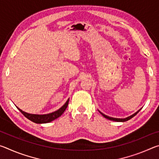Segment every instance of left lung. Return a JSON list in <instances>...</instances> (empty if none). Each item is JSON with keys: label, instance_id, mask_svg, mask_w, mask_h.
<instances>
[{"label": "left lung", "instance_id": "obj_1", "mask_svg": "<svg viewBox=\"0 0 159 159\" xmlns=\"http://www.w3.org/2000/svg\"><path fill=\"white\" fill-rule=\"evenodd\" d=\"M140 111V109L139 110V111H137L136 113H134V114H133V115H131L130 116H129V117H128V118H112V117H109V116H106V115H104V114H102V112H100V114L103 116L104 117V118H107V119H109V120H114V121H118V122H124V121H127V120H130V118H132L133 117H134V116H135L137 114H138V113Z\"/></svg>", "mask_w": 159, "mask_h": 159}]
</instances>
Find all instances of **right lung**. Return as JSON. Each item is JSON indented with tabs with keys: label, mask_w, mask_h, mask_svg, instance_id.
Listing matches in <instances>:
<instances>
[{
	"label": "right lung",
	"mask_w": 159,
	"mask_h": 159,
	"mask_svg": "<svg viewBox=\"0 0 159 159\" xmlns=\"http://www.w3.org/2000/svg\"><path fill=\"white\" fill-rule=\"evenodd\" d=\"M69 100L66 101V102L64 105L61 107L60 109H58L57 111H54L52 113H50V114H44V115H39V114H28V113H26L25 111H21V109L17 108L20 111H21V114H22L26 118H27L29 120H31L32 122H34L36 123H47L51 122L52 120L56 119L58 117H60L61 114H63L65 111L67 106H68L69 104Z\"/></svg>",
	"instance_id": "obj_1"
}]
</instances>
